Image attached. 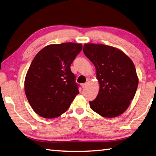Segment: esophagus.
<instances>
[{
  "mask_svg": "<svg viewBox=\"0 0 156 156\" xmlns=\"http://www.w3.org/2000/svg\"><path fill=\"white\" fill-rule=\"evenodd\" d=\"M87 86V83H83V84H81V87H82V88H84Z\"/></svg>",
  "mask_w": 156,
  "mask_h": 156,
  "instance_id": "34e87169",
  "label": "esophagus"
}]
</instances>
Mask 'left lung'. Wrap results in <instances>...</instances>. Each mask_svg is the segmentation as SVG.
<instances>
[{
  "label": "left lung",
  "instance_id": "left-lung-1",
  "mask_svg": "<svg viewBox=\"0 0 156 156\" xmlns=\"http://www.w3.org/2000/svg\"><path fill=\"white\" fill-rule=\"evenodd\" d=\"M83 52L95 66L99 92L89 101L94 112L105 118H114L129 108L135 97L139 80L135 66L118 48L104 44H85Z\"/></svg>",
  "mask_w": 156,
  "mask_h": 156
}]
</instances>
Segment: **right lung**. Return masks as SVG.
Returning a JSON list of instances; mask_svg holds the SVG:
<instances>
[{
	"label": "right lung",
	"instance_id": "1",
	"mask_svg": "<svg viewBox=\"0 0 156 156\" xmlns=\"http://www.w3.org/2000/svg\"><path fill=\"white\" fill-rule=\"evenodd\" d=\"M82 44H51L40 51L25 79V93L36 114L57 118L68 110L79 93V85L70 66L82 51Z\"/></svg>",
	"mask_w": 156,
	"mask_h": 156
}]
</instances>
